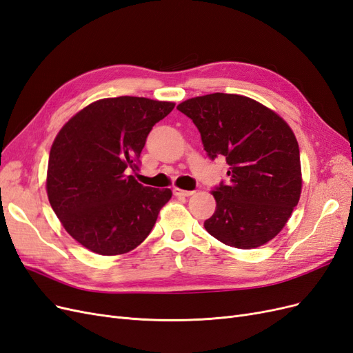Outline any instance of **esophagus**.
<instances>
[{
  "instance_id": "1",
  "label": "esophagus",
  "mask_w": 353,
  "mask_h": 353,
  "mask_svg": "<svg viewBox=\"0 0 353 353\" xmlns=\"http://www.w3.org/2000/svg\"><path fill=\"white\" fill-rule=\"evenodd\" d=\"M173 193H174V196H177V198H188V196L193 195L192 190H183V189H179V188H174Z\"/></svg>"
}]
</instances>
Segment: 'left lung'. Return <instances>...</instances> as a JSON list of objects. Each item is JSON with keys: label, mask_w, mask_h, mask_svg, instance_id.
<instances>
[{"label": "left lung", "mask_w": 353, "mask_h": 353, "mask_svg": "<svg viewBox=\"0 0 353 353\" xmlns=\"http://www.w3.org/2000/svg\"><path fill=\"white\" fill-rule=\"evenodd\" d=\"M201 133L211 160L224 157L229 181L215 186V212L203 227L224 245L270 242L298 205L302 174L296 138L274 111L234 94H210L177 105Z\"/></svg>", "instance_id": "obj_1"}]
</instances>
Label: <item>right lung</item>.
<instances>
[{"mask_svg":"<svg viewBox=\"0 0 353 353\" xmlns=\"http://www.w3.org/2000/svg\"><path fill=\"white\" fill-rule=\"evenodd\" d=\"M173 102L104 98L67 121L51 146L47 193L63 227L89 251L126 254L151 233L170 189L142 186L129 176L154 124Z\"/></svg>","mask_w":353,"mask_h":353,"instance_id":"right-lung-1","label":"right lung"}]
</instances>
